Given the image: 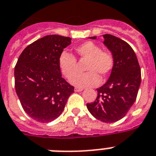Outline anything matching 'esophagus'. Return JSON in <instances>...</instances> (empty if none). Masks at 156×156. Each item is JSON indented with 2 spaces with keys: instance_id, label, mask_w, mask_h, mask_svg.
I'll use <instances>...</instances> for the list:
<instances>
[{
  "instance_id": "1",
  "label": "esophagus",
  "mask_w": 156,
  "mask_h": 156,
  "mask_svg": "<svg viewBox=\"0 0 156 156\" xmlns=\"http://www.w3.org/2000/svg\"><path fill=\"white\" fill-rule=\"evenodd\" d=\"M83 88H81V87H75V92H82L83 91Z\"/></svg>"
}]
</instances>
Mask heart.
Segmentation results:
<instances>
[{"instance_id": "heart-1", "label": "heart", "mask_w": 156, "mask_h": 156, "mask_svg": "<svg viewBox=\"0 0 156 156\" xmlns=\"http://www.w3.org/2000/svg\"><path fill=\"white\" fill-rule=\"evenodd\" d=\"M77 56L87 59L85 70L87 72L75 76L77 73L76 60L71 54L63 52L58 60V66L60 72L72 83L79 87L94 86L100 82V76H108L114 66V56L107 50H101L100 47L92 41H86L75 48Z\"/></svg>"}]
</instances>
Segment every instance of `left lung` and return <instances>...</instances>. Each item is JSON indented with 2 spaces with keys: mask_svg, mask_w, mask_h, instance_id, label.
Instances as JSON below:
<instances>
[{
  "mask_svg": "<svg viewBox=\"0 0 156 156\" xmlns=\"http://www.w3.org/2000/svg\"><path fill=\"white\" fill-rule=\"evenodd\" d=\"M104 44L114 56V66L110 77L97 88V97L87 104L89 112L104 123L121 119L136 100L141 70L132 48L123 40L110 34L103 35ZM96 40V37H89Z\"/></svg>",
  "mask_w": 156,
  "mask_h": 156,
  "instance_id": "obj_1",
  "label": "left lung"
}]
</instances>
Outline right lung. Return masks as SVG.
<instances>
[{"mask_svg":"<svg viewBox=\"0 0 156 156\" xmlns=\"http://www.w3.org/2000/svg\"><path fill=\"white\" fill-rule=\"evenodd\" d=\"M70 37L48 35L24 49L15 70V88L24 112L40 123L60 115L74 87L61 76L58 60Z\"/></svg>","mask_w":156,"mask_h":156,"instance_id":"right-lung-1","label":"right lung"}]
</instances>
